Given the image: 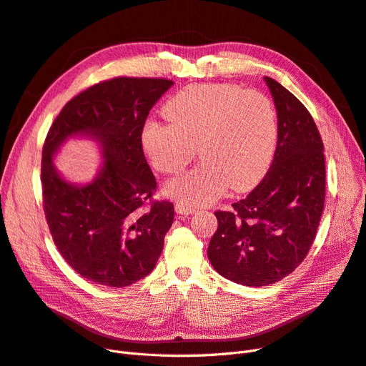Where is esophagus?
<instances>
[{
    "label": "esophagus",
    "instance_id": "1",
    "mask_svg": "<svg viewBox=\"0 0 366 366\" xmlns=\"http://www.w3.org/2000/svg\"><path fill=\"white\" fill-rule=\"evenodd\" d=\"M174 211H177L178 215H192L196 212V208H193V206H187V204H182V203H178L177 206H174Z\"/></svg>",
    "mask_w": 366,
    "mask_h": 366
}]
</instances>
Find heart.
I'll list each match as a JSON object with an SVG mask.
<instances>
[{"label":"heart","instance_id":"1","mask_svg":"<svg viewBox=\"0 0 366 366\" xmlns=\"http://www.w3.org/2000/svg\"><path fill=\"white\" fill-rule=\"evenodd\" d=\"M170 121L149 119L142 147L163 173L200 163L169 181L164 193L182 204L203 206L227 192H247L264 177L277 147L278 122L272 102L256 89L232 84H197L166 103Z\"/></svg>","mask_w":366,"mask_h":366}]
</instances>
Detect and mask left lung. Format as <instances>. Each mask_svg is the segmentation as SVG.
<instances>
[{"label": "left lung", "instance_id": "obj_1", "mask_svg": "<svg viewBox=\"0 0 366 366\" xmlns=\"http://www.w3.org/2000/svg\"><path fill=\"white\" fill-rule=\"evenodd\" d=\"M278 117V142L262 182L232 211H217L208 247L215 271L262 287L290 275L308 254L325 208V148L317 125L295 95L264 76Z\"/></svg>", "mask_w": 366, "mask_h": 366}]
</instances>
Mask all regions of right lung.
Segmentation results:
<instances>
[{"instance_id": "right-lung-1", "label": "right lung", "mask_w": 366, "mask_h": 366, "mask_svg": "<svg viewBox=\"0 0 366 366\" xmlns=\"http://www.w3.org/2000/svg\"><path fill=\"white\" fill-rule=\"evenodd\" d=\"M167 79L115 77L71 99L55 118L41 155L43 208L61 256L102 285L127 287L152 272L172 227L170 202H152L157 181L142 130ZM70 137L98 142L104 164L91 183L60 177L53 158ZM150 202H148L147 200Z\"/></svg>"}]
</instances>
